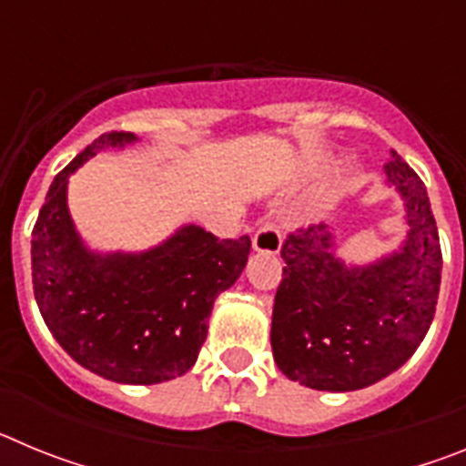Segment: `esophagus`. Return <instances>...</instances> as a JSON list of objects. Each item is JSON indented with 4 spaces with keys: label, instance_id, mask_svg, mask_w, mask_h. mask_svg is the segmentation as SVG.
<instances>
[{
    "label": "esophagus",
    "instance_id": "obj_1",
    "mask_svg": "<svg viewBox=\"0 0 466 466\" xmlns=\"http://www.w3.org/2000/svg\"><path fill=\"white\" fill-rule=\"evenodd\" d=\"M252 245L257 252L268 254V257H278L279 249H282V233H279L275 224H263L258 226V230L254 233Z\"/></svg>",
    "mask_w": 466,
    "mask_h": 466
}]
</instances>
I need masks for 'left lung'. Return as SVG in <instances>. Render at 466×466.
Instances as JSON below:
<instances>
[{"label": "left lung", "mask_w": 466, "mask_h": 466, "mask_svg": "<svg viewBox=\"0 0 466 466\" xmlns=\"http://www.w3.org/2000/svg\"><path fill=\"white\" fill-rule=\"evenodd\" d=\"M387 187L403 203V240L373 261H345L327 224L282 245L270 345L279 371L322 392H355L413 357L434 319L441 245L420 177L392 151Z\"/></svg>", "instance_id": "8db88e82"}]
</instances>
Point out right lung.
<instances>
[{"instance_id": "add662e5", "label": "right lung", "mask_w": 466, "mask_h": 466, "mask_svg": "<svg viewBox=\"0 0 466 466\" xmlns=\"http://www.w3.org/2000/svg\"><path fill=\"white\" fill-rule=\"evenodd\" d=\"M137 142L106 133L56 175L32 230V284L48 331L76 364L123 385H156L191 371L214 299L238 282L252 240L184 224L142 252L90 249L69 214V177L100 151Z\"/></svg>"}]
</instances>
